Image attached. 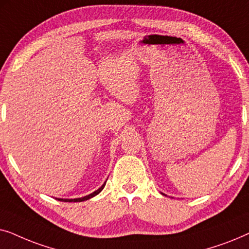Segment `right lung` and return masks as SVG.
I'll list each match as a JSON object with an SVG mask.
<instances>
[{
  "mask_svg": "<svg viewBox=\"0 0 249 249\" xmlns=\"http://www.w3.org/2000/svg\"><path fill=\"white\" fill-rule=\"evenodd\" d=\"M105 183L107 182H104L103 185H102L100 188H98L97 190H95L94 193H91V194H89V195H87V196H85V197H80V198H73V199H66V198H57V200H62V202H69V203H71V202H84V200H87V199H89V198H91V197H94V196H96L97 194H100L102 190H103V188H104V186H105Z\"/></svg>",
  "mask_w": 249,
  "mask_h": 249,
  "instance_id": "right-lung-1",
  "label": "right lung"
}]
</instances>
